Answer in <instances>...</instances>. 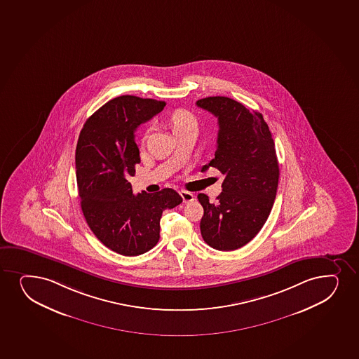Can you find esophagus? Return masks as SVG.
I'll return each mask as SVG.
<instances>
[{"instance_id": "1", "label": "esophagus", "mask_w": 359, "mask_h": 359, "mask_svg": "<svg viewBox=\"0 0 359 359\" xmlns=\"http://www.w3.org/2000/svg\"><path fill=\"white\" fill-rule=\"evenodd\" d=\"M180 194H181L182 198H183V201L184 202H191L194 200V195H193V193L187 191V190H181V191H180Z\"/></svg>"}]
</instances>
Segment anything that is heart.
<instances>
[{
	"mask_svg": "<svg viewBox=\"0 0 359 359\" xmlns=\"http://www.w3.org/2000/svg\"><path fill=\"white\" fill-rule=\"evenodd\" d=\"M170 127L172 129L173 134L180 132L182 129L189 128V127H196V121L191 112L184 109H177L170 115ZM149 134V133H147ZM146 134V135H147Z\"/></svg>",
	"mask_w": 359,
	"mask_h": 359,
	"instance_id": "heart-1",
	"label": "heart"
}]
</instances>
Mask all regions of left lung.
Instances as JSON below:
<instances>
[{"instance_id":"obj_1","label":"left lung","mask_w":359,"mask_h":359,"mask_svg":"<svg viewBox=\"0 0 359 359\" xmlns=\"http://www.w3.org/2000/svg\"><path fill=\"white\" fill-rule=\"evenodd\" d=\"M196 105L218 118L215 158L205 165L223 173L217 202L198 194L203 207L202 238L210 247L231 252L249 243L262 229L276 200L279 164L276 144L260 112L227 97H207Z\"/></svg>"}]
</instances>
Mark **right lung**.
I'll return each mask as SVG.
<instances>
[{
    "label": "right lung",
    "instance_id": "1",
    "mask_svg": "<svg viewBox=\"0 0 359 359\" xmlns=\"http://www.w3.org/2000/svg\"><path fill=\"white\" fill-rule=\"evenodd\" d=\"M165 105L156 99L121 95L98 109L79 135L75 169L83 217L95 237L121 255L151 250L159 241L163 212L182 202L170 188L134 195L128 182L140 163L134 133Z\"/></svg>",
    "mask_w": 359,
    "mask_h": 359
}]
</instances>
